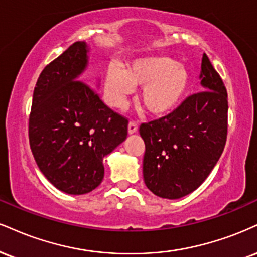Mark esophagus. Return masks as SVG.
Wrapping results in <instances>:
<instances>
[{"instance_id": "34e87169", "label": "esophagus", "mask_w": 257, "mask_h": 257, "mask_svg": "<svg viewBox=\"0 0 257 257\" xmlns=\"http://www.w3.org/2000/svg\"><path fill=\"white\" fill-rule=\"evenodd\" d=\"M137 132H138L137 122H134V120L129 122V125H128V133H129V134H134V133H137Z\"/></svg>"}]
</instances>
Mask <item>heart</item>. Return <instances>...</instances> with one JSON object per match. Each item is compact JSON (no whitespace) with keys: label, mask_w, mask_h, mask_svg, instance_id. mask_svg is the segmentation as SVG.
I'll list each match as a JSON object with an SVG mask.
<instances>
[{"label":"heart","mask_w":257,"mask_h":257,"mask_svg":"<svg viewBox=\"0 0 257 257\" xmlns=\"http://www.w3.org/2000/svg\"><path fill=\"white\" fill-rule=\"evenodd\" d=\"M189 70L165 55L139 57L126 63L125 69L110 66L106 70L104 93L112 107H123L126 98L141 87L140 101L154 116L175 111L190 88Z\"/></svg>","instance_id":"obj_1"}]
</instances>
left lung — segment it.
<instances>
[{"label":"left lung","instance_id":"left-lung-1","mask_svg":"<svg viewBox=\"0 0 257 257\" xmlns=\"http://www.w3.org/2000/svg\"><path fill=\"white\" fill-rule=\"evenodd\" d=\"M203 91L175 111L142 123L144 181L154 195L181 199L196 190L220 158L227 137V92L211 61L201 63Z\"/></svg>","mask_w":257,"mask_h":257}]
</instances>
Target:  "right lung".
Returning a JSON list of instances; mask_svg holds the SVG:
<instances>
[{"instance_id": "obj_1", "label": "right lung", "mask_w": 257, "mask_h": 257, "mask_svg": "<svg viewBox=\"0 0 257 257\" xmlns=\"http://www.w3.org/2000/svg\"><path fill=\"white\" fill-rule=\"evenodd\" d=\"M87 52L85 42H75L43 69L29 119L37 165L54 187L70 195L87 194L101 183L104 157L128 134V119L80 80Z\"/></svg>"}]
</instances>
